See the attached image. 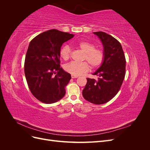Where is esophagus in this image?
<instances>
[{
	"label": "esophagus",
	"instance_id": "esophagus-1",
	"mask_svg": "<svg viewBox=\"0 0 150 150\" xmlns=\"http://www.w3.org/2000/svg\"><path fill=\"white\" fill-rule=\"evenodd\" d=\"M71 78H78V76H76V75H74V74H71Z\"/></svg>",
	"mask_w": 150,
	"mask_h": 150
}]
</instances>
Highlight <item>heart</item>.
I'll return each mask as SVG.
<instances>
[{
	"mask_svg": "<svg viewBox=\"0 0 150 150\" xmlns=\"http://www.w3.org/2000/svg\"><path fill=\"white\" fill-rule=\"evenodd\" d=\"M77 46L84 52L83 60L86 62H71L66 64L65 70L71 74L82 75L89 70V66L92 69H96L100 66L104 59V52L100 48H95L96 46L89 41H81ZM71 48L67 45L63 46L60 51V56L64 60H67L71 55Z\"/></svg>",
	"mask_w": 150,
	"mask_h": 150,
	"instance_id": "1",
	"label": "heart"
}]
</instances>
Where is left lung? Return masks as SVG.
<instances>
[{
	"label": "left lung",
	"mask_w": 150,
	"mask_h": 150,
	"mask_svg": "<svg viewBox=\"0 0 150 150\" xmlns=\"http://www.w3.org/2000/svg\"><path fill=\"white\" fill-rule=\"evenodd\" d=\"M101 39L104 47V59L93 73L98 79L87 78L83 96L88 101L101 104L110 101L118 93L126 74V59L120 42L104 32L93 33Z\"/></svg>",
	"instance_id": "left-lung-1"
}]
</instances>
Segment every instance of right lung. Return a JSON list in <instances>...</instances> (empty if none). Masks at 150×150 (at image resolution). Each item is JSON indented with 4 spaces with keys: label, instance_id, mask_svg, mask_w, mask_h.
I'll return each mask as SVG.
<instances>
[{
    "label": "right lung",
    "instance_id": "obj_1",
    "mask_svg": "<svg viewBox=\"0 0 150 150\" xmlns=\"http://www.w3.org/2000/svg\"><path fill=\"white\" fill-rule=\"evenodd\" d=\"M73 37L51 29L30 42L25 58V76L30 92L42 103L52 104L64 96L71 76L60 67V51L62 44Z\"/></svg>",
    "mask_w": 150,
    "mask_h": 150
}]
</instances>
